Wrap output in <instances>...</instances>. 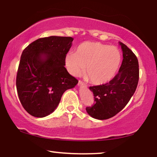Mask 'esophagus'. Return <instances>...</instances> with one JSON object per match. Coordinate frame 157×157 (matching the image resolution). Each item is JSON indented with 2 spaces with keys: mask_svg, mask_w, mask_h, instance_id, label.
I'll return each mask as SVG.
<instances>
[{
  "mask_svg": "<svg viewBox=\"0 0 157 157\" xmlns=\"http://www.w3.org/2000/svg\"><path fill=\"white\" fill-rule=\"evenodd\" d=\"M78 86H85V87H86V85L82 81H78Z\"/></svg>",
  "mask_w": 157,
  "mask_h": 157,
  "instance_id": "34e87169",
  "label": "esophagus"
}]
</instances>
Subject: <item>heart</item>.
<instances>
[{
	"label": "heart",
	"instance_id": "obj_1",
	"mask_svg": "<svg viewBox=\"0 0 157 157\" xmlns=\"http://www.w3.org/2000/svg\"><path fill=\"white\" fill-rule=\"evenodd\" d=\"M121 52L117 47L99 42H85L74 53L66 56L65 63L70 73L78 76L84 72L92 83L102 85L115 76L121 63Z\"/></svg>",
	"mask_w": 157,
	"mask_h": 157
}]
</instances>
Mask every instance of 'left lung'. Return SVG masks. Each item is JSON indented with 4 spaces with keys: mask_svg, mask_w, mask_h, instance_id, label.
Here are the masks:
<instances>
[{
    "mask_svg": "<svg viewBox=\"0 0 157 157\" xmlns=\"http://www.w3.org/2000/svg\"><path fill=\"white\" fill-rule=\"evenodd\" d=\"M120 44L123 60L118 74L108 83L89 87L95 103L86 110L95 119L106 120L117 115L128 103L137 88L140 75L138 59L125 44Z\"/></svg>",
    "mask_w": 157,
    "mask_h": 157,
    "instance_id": "8db88e82",
    "label": "left lung"
}]
</instances>
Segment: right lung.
Masks as SVG:
<instances>
[{
    "mask_svg": "<svg viewBox=\"0 0 157 157\" xmlns=\"http://www.w3.org/2000/svg\"><path fill=\"white\" fill-rule=\"evenodd\" d=\"M71 37L40 38L22 52L16 77L18 97L29 115L43 117L58 106L63 93L78 81L64 67Z\"/></svg>",
    "mask_w": 157,
    "mask_h": 157,
    "instance_id": "obj_1",
    "label": "right lung"
}]
</instances>
